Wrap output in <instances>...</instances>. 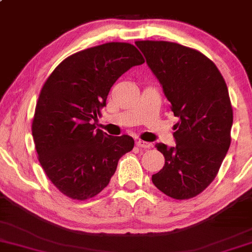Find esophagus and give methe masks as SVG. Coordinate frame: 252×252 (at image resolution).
Segmentation results:
<instances>
[{
    "instance_id": "34e87169",
    "label": "esophagus",
    "mask_w": 252,
    "mask_h": 252,
    "mask_svg": "<svg viewBox=\"0 0 252 252\" xmlns=\"http://www.w3.org/2000/svg\"><path fill=\"white\" fill-rule=\"evenodd\" d=\"M136 144H137V147L143 148V149H148V148L152 147V143H149V142H144V141H142V139H138V141L136 142Z\"/></svg>"
}]
</instances>
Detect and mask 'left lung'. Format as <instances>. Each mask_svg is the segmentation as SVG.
<instances>
[{"label": "left lung", "instance_id": "8db88e82", "mask_svg": "<svg viewBox=\"0 0 252 252\" xmlns=\"http://www.w3.org/2000/svg\"><path fill=\"white\" fill-rule=\"evenodd\" d=\"M136 45L180 119L173 126L176 147L157 144L165 165L152 181L170 198H194L215 180L229 149L233 109L227 85L214 62L196 49L167 41Z\"/></svg>", "mask_w": 252, "mask_h": 252}]
</instances>
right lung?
<instances>
[{
    "instance_id": "obj_1",
    "label": "right lung",
    "mask_w": 252,
    "mask_h": 252,
    "mask_svg": "<svg viewBox=\"0 0 252 252\" xmlns=\"http://www.w3.org/2000/svg\"><path fill=\"white\" fill-rule=\"evenodd\" d=\"M143 63L131 43L109 42L68 57L46 80L31 128L38 161L64 195L82 201L99 194L133 149L132 137L109 136L95 123L116 80Z\"/></svg>"
}]
</instances>
